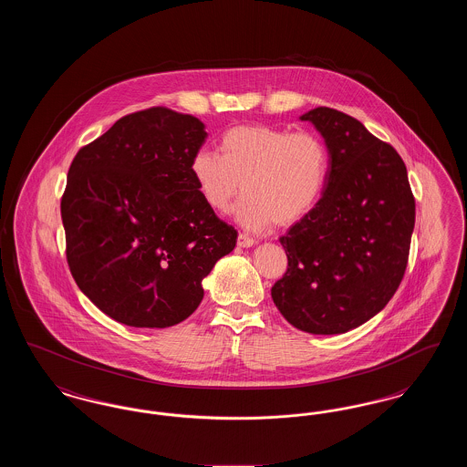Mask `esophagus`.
<instances>
[{
    "label": "esophagus",
    "instance_id": "esophagus-1",
    "mask_svg": "<svg viewBox=\"0 0 467 467\" xmlns=\"http://www.w3.org/2000/svg\"><path fill=\"white\" fill-rule=\"evenodd\" d=\"M254 244H255V240H254V238H250L248 234H244V233H240V234H238V246L248 248V246H254Z\"/></svg>",
    "mask_w": 467,
    "mask_h": 467
}]
</instances>
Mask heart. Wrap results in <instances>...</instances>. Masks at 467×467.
Masks as SVG:
<instances>
[{"label":"heart","instance_id":"obj_1","mask_svg":"<svg viewBox=\"0 0 467 467\" xmlns=\"http://www.w3.org/2000/svg\"><path fill=\"white\" fill-rule=\"evenodd\" d=\"M329 168L317 134L266 126L233 128L221 138V154L201 149L191 159L198 192L217 213H227L244 191L236 219L252 231L306 217L326 191Z\"/></svg>","mask_w":467,"mask_h":467}]
</instances>
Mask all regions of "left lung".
<instances>
[{
    "label": "left lung",
    "instance_id": "left-lung-1",
    "mask_svg": "<svg viewBox=\"0 0 467 467\" xmlns=\"http://www.w3.org/2000/svg\"><path fill=\"white\" fill-rule=\"evenodd\" d=\"M322 134L331 168L326 191L280 244L289 266L271 297L296 329L343 334L373 318L404 276L415 198L396 149L343 111L301 115Z\"/></svg>",
    "mask_w": 467,
    "mask_h": 467
}]
</instances>
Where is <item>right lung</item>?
Returning a JSON list of instances; mask_svg holds the SVG:
<instances>
[{
    "label": "right lung",
    "instance_id": "obj_1",
    "mask_svg": "<svg viewBox=\"0 0 467 467\" xmlns=\"http://www.w3.org/2000/svg\"><path fill=\"white\" fill-rule=\"evenodd\" d=\"M208 134L154 107L82 147L61 200L69 271L90 301L131 327H170L200 306L202 278L238 233L202 201L191 159Z\"/></svg>",
    "mask_w": 467,
    "mask_h": 467
}]
</instances>
